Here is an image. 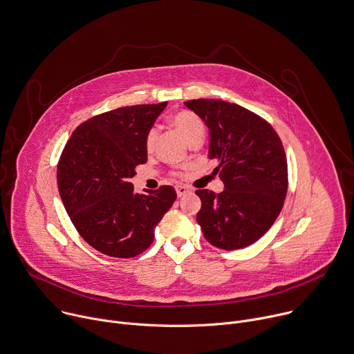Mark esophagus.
Masks as SVG:
<instances>
[{
  "label": "esophagus",
  "mask_w": 354,
  "mask_h": 354,
  "mask_svg": "<svg viewBox=\"0 0 354 354\" xmlns=\"http://www.w3.org/2000/svg\"><path fill=\"white\" fill-rule=\"evenodd\" d=\"M191 189H189V187H187V185H177L176 187V192H177V196H184L185 194H188Z\"/></svg>",
  "instance_id": "esophagus-1"
}]
</instances>
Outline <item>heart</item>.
<instances>
[{
	"mask_svg": "<svg viewBox=\"0 0 354 354\" xmlns=\"http://www.w3.org/2000/svg\"><path fill=\"white\" fill-rule=\"evenodd\" d=\"M171 125L183 135V138L189 144L191 140L196 139V138H202L203 131H205V125L203 121L201 120L199 115H196L195 113L189 111V110H181L178 113H176L171 118H170ZM156 138H158V131L155 128L148 129L147 135H145V149L147 152H152L156 144ZM174 176H183L181 173H174Z\"/></svg>",
	"mask_w": 354,
	"mask_h": 354,
	"instance_id": "heart-1",
	"label": "heart"
}]
</instances>
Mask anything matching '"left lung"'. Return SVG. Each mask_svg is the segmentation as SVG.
Returning <instances> with one entry per match:
<instances>
[{
  "instance_id": "obj_1",
  "label": "left lung",
  "mask_w": 354,
  "mask_h": 354,
  "mask_svg": "<svg viewBox=\"0 0 354 354\" xmlns=\"http://www.w3.org/2000/svg\"><path fill=\"white\" fill-rule=\"evenodd\" d=\"M210 133L209 159L218 163L221 194L196 189V222L203 237L222 250H240L259 240L274 223L288 194V160L273 127L258 114L216 99H194Z\"/></svg>"
}]
</instances>
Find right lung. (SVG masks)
Instances as JSON below:
<instances>
[{
  "mask_svg": "<svg viewBox=\"0 0 354 354\" xmlns=\"http://www.w3.org/2000/svg\"><path fill=\"white\" fill-rule=\"evenodd\" d=\"M167 102L97 114L75 128L57 165V185L81 237L99 252L132 258L155 239L176 201L171 185L133 192L135 167L148 160L145 135Z\"/></svg>",
  "mask_w": 354,
  "mask_h": 354,
  "instance_id": "1",
  "label": "right lung"
}]
</instances>
